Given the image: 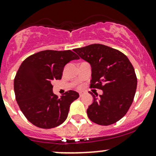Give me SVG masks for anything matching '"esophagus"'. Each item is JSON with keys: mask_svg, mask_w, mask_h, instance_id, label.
<instances>
[{"mask_svg": "<svg viewBox=\"0 0 156 156\" xmlns=\"http://www.w3.org/2000/svg\"><path fill=\"white\" fill-rule=\"evenodd\" d=\"M79 95H80V97H82V96H83V93L82 92H80L79 93Z\"/></svg>", "mask_w": 156, "mask_h": 156, "instance_id": "esophagus-1", "label": "esophagus"}]
</instances>
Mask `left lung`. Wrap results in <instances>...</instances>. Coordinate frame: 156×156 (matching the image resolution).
<instances>
[{
	"mask_svg": "<svg viewBox=\"0 0 156 156\" xmlns=\"http://www.w3.org/2000/svg\"><path fill=\"white\" fill-rule=\"evenodd\" d=\"M74 51L91 67L90 87L103 90L102 95L90 94V120L100 125L115 123L125 115L133 103L137 79L128 58L119 50L94 44Z\"/></svg>",
	"mask_w": 156,
	"mask_h": 156,
	"instance_id": "8db88e82",
	"label": "left lung"
}]
</instances>
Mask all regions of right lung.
Returning a JSON list of instances; mask_svg holds the SVG:
<instances>
[{
    "label": "right lung",
    "mask_w": 156,
    "mask_h": 156,
    "mask_svg": "<svg viewBox=\"0 0 156 156\" xmlns=\"http://www.w3.org/2000/svg\"><path fill=\"white\" fill-rule=\"evenodd\" d=\"M78 59L72 50H44L22 62L14 79V92L20 109L31 124L47 129L65 122L70 105L79 94L69 90L59 97L53 92L52 82L61 79L67 63Z\"/></svg>",
    "instance_id": "obj_1"
}]
</instances>
